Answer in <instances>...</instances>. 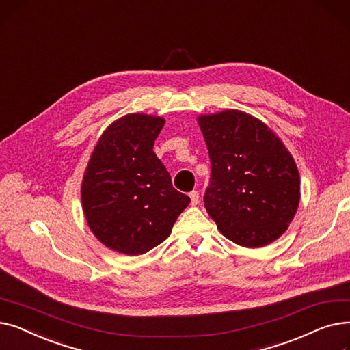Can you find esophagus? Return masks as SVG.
<instances>
[{
  "instance_id": "1",
  "label": "esophagus",
  "mask_w": 350,
  "mask_h": 350,
  "mask_svg": "<svg viewBox=\"0 0 350 350\" xmlns=\"http://www.w3.org/2000/svg\"><path fill=\"white\" fill-rule=\"evenodd\" d=\"M189 196H190V200H191V206H197L198 204V198H200L198 193L197 191H191Z\"/></svg>"
}]
</instances>
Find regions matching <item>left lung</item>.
Returning <instances> with one entry per match:
<instances>
[{
	"label": "left lung",
	"mask_w": 350,
	"mask_h": 350,
	"mask_svg": "<svg viewBox=\"0 0 350 350\" xmlns=\"http://www.w3.org/2000/svg\"><path fill=\"white\" fill-rule=\"evenodd\" d=\"M211 160L204 207L219 232L245 248H261L288 230L301 200L292 154L260 119L237 109L200 115Z\"/></svg>",
	"instance_id": "8db88e82"
}]
</instances>
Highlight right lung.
<instances>
[{
    "mask_svg": "<svg viewBox=\"0 0 350 350\" xmlns=\"http://www.w3.org/2000/svg\"><path fill=\"white\" fill-rule=\"evenodd\" d=\"M164 118L129 113L110 123L83 173L82 208L90 231L109 250L140 255L172 232L189 196L172 186L153 152Z\"/></svg>",
    "mask_w": 350,
    "mask_h": 350,
    "instance_id": "add662e5",
    "label": "right lung"
}]
</instances>
